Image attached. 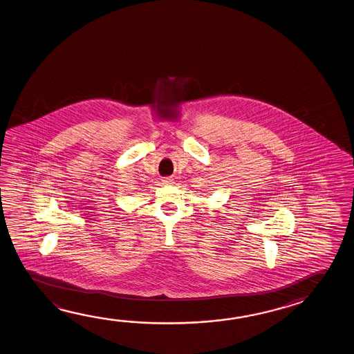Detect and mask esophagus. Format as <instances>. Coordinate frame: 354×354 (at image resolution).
Segmentation results:
<instances>
[{
  "instance_id": "esophagus-1",
  "label": "esophagus",
  "mask_w": 354,
  "mask_h": 354,
  "mask_svg": "<svg viewBox=\"0 0 354 354\" xmlns=\"http://www.w3.org/2000/svg\"><path fill=\"white\" fill-rule=\"evenodd\" d=\"M162 182H163V185H172V183H174L172 177H165Z\"/></svg>"
}]
</instances>
